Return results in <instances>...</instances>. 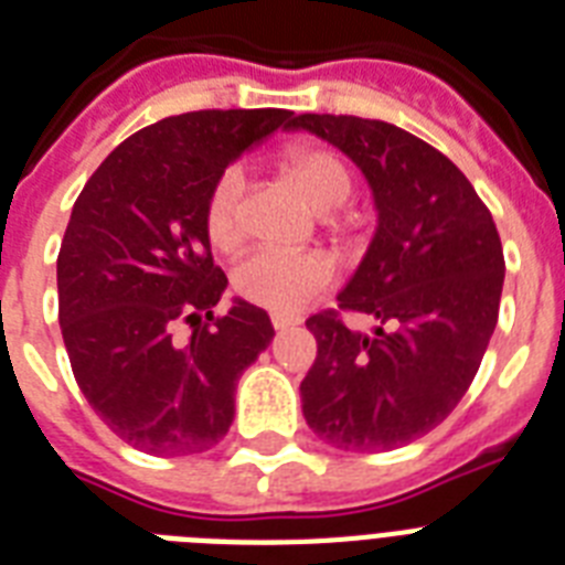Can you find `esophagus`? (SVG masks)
Here are the masks:
<instances>
[{"label":"esophagus","mask_w":565,"mask_h":565,"mask_svg":"<svg viewBox=\"0 0 565 565\" xmlns=\"http://www.w3.org/2000/svg\"><path fill=\"white\" fill-rule=\"evenodd\" d=\"M299 322H301L299 317H287V313H273V326H275V331H284V328L299 326Z\"/></svg>","instance_id":"1"}]
</instances>
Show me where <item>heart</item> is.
Segmentation results:
<instances>
[{"instance_id": "heart-1", "label": "heart", "mask_w": 565, "mask_h": 565, "mask_svg": "<svg viewBox=\"0 0 565 565\" xmlns=\"http://www.w3.org/2000/svg\"><path fill=\"white\" fill-rule=\"evenodd\" d=\"M284 170L317 204L319 211H334L354 193V172L331 146L299 140L281 152ZM243 170L228 167L216 175L204 195V234L216 252H234L246 237L243 222ZM334 281V264L319 252H284L257 248L234 269V290L239 299L275 313H299L313 296Z\"/></svg>"}]
</instances>
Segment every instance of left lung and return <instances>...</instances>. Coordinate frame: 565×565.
Here are the masks:
<instances>
[{
    "label": "left lung",
    "mask_w": 565,
    "mask_h": 565,
    "mask_svg": "<svg viewBox=\"0 0 565 565\" xmlns=\"http://www.w3.org/2000/svg\"><path fill=\"white\" fill-rule=\"evenodd\" d=\"M290 128L334 143L370 181L372 246L344 312L379 319L366 338L339 310L308 319L317 361L301 411L343 451H390L428 434L463 398L499 322L504 252L490 207L463 172L419 137L381 119L299 114Z\"/></svg>",
    "instance_id": "obj_1"
}]
</instances>
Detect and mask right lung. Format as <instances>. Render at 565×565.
<instances>
[{
	"label": "right lung",
	"mask_w": 565,
	"mask_h": 565,
	"mask_svg": "<svg viewBox=\"0 0 565 565\" xmlns=\"http://www.w3.org/2000/svg\"><path fill=\"white\" fill-rule=\"evenodd\" d=\"M290 122L281 108L167 117L122 140L75 199L57 252L61 334L96 416L146 455L216 446L239 375L275 337L243 299L213 313L228 278L202 211L216 175Z\"/></svg>",
	"instance_id": "add662e5"
}]
</instances>
